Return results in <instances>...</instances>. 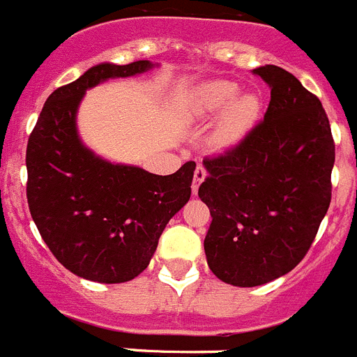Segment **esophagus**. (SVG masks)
Wrapping results in <instances>:
<instances>
[{
	"label": "esophagus",
	"mask_w": 357,
	"mask_h": 357,
	"mask_svg": "<svg viewBox=\"0 0 357 357\" xmlns=\"http://www.w3.org/2000/svg\"><path fill=\"white\" fill-rule=\"evenodd\" d=\"M207 176V172L204 166H197V169H195V176H193V185H191V189H193V195L198 193V188H200V184L204 181H206Z\"/></svg>",
	"instance_id": "obj_1"
}]
</instances>
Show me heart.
I'll return each mask as SVG.
<instances>
[{"mask_svg":"<svg viewBox=\"0 0 357 357\" xmlns=\"http://www.w3.org/2000/svg\"><path fill=\"white\" fill-rule=\"evenodd\" d=\"M239 89L232 80H204L182 96L181 116L185 123H202L220 114L209 134L214 151L238 146L259 119L261 98L255 93L239 94Z\"/></svg>","mask_w":357,"mask_h":357,"instance_id":"heart-1","label":"heart"}]
</instances>
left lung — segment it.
Segmentation results:
<instances>
[{
  "label": "left lung",
  "instance_id": "left-lung-1",
  "mask_svg": "<svg viewBox=\"0 0 357 357\" xmlns=\"http://www.w3.org/2000/svg\"><path fill=\"white\" fill-rule=\"evenodd\" d=\"M272 98L257 127L225 155L204 160L198 197L213 222L204 241L211 272L254 288L304 259L331 204L334 141L320 100L286 69H254Z\"/></svg>",
  "mask_w": 357,
  "mask_h": 357
}]
</instances>
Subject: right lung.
<instances>
[{"label":"right lung","instance_id":"right-lung-1","mask_svg":"<svg viewBox=\"0 0 357 357\" xmlns=\"http://www.w3.org/2000/svg\"><path fill=\"white\" fill-rule=\"evenodd\" d=\"M155 66L102 64L50 94L26 146L30 214L56 261L82 279L116 284L150 264L162 230L191 197L197 164L172 175L110 162L80 139L78 107L85 91Z\"/></svg>","mask_w":357,"mask_h":357}]
</instances>
